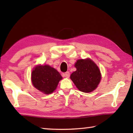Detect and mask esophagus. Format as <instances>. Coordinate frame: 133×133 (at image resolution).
Wrapping results in <instances>:
<instances>
[{"instance_id": "1", "label": "esophagus", "mask_w": 133, "mask_h": 133, "mask_svg": "<svg viewBox=\"0 0 133 133\" xmlns=\"http://www.w3.org/2000/svg\"><path fill=\"white\" fill-rule=\"evenodd\" d=\"M63 76L64 77H66V78H69L70 77V72L69 71H67L64 74H63Z\"/></svg>"}]
</instances>
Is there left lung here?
I'll return each instance as SVG.
<instances>
[{"label": "left lung", "instance_id": "left-lung-1", "mask_svg": "<svg viewBox=\"0 0 133 133\" xmlns=\"http://www.w3.org/2000/svg\"><path fill=\"white\" fill-rule=\"evenodd\" d=\"M77 70L70 78L81 91L90 92L97 88L101 75L98 66L91 59H79L75 63Z\"/></svg>", "mask_w": 133, "mask_h": 133}]
</instances>
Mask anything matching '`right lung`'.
<instances>
[{"label": "right lung", "instance_id": "right-lung-1", "mask_svg": "<svg viewBox=\"0 0 133 133\" xmlns=\"http://www.w3.org/2000/svg\"><path fill=\"white\" fill-rule=\"evenodd\" d=\"M62 79L59 72L48 65L35 67L31 74L33 85L46 94H51L54 91Z\"/></svg>", "mask_w": 133, "mask_h": 133}]
</instances>
